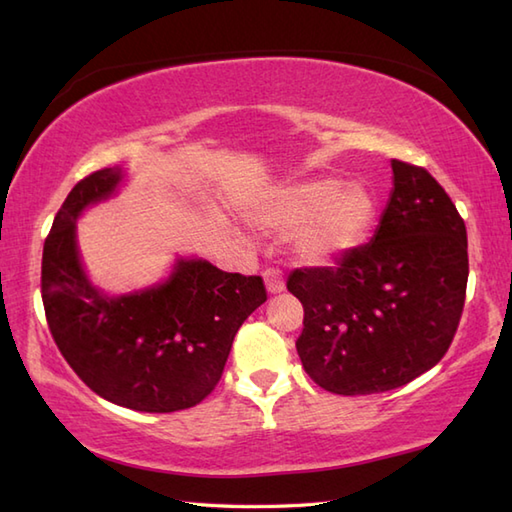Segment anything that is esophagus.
Listing matches in <instances>:
<instances>
[{"label": "esophagus", "instance_id": "34e87169", "mask_svg": "<svg viewBox=\"0 0 512 512\" xmlns=\"http://www.w3.org/2000/svg\"><path fill=\"white\" fill-rule=\"evenodd\" d=\"M262 275H264L266 288H268L270 295H277V292L284 290V275H281V270H277V268H266Z\"/></svg>", "mask_w": 512, "mask_h": 512}]
</instances>
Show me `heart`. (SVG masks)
I'll list each match as a JSON object with an SVG mask.
<instances>
[{
    "instance_id": "obj_1",
    "label": "heart",
    "mask_w": 512,
    "mask_h": 512,
    "mask_svg": "<svg viewBox=\"0 0 512 512\" xmlns=\"http://www.w3.org/2000/svg\"><path fill=\"white\" fill-rule=\"evenodd\" d=\"M376 217V200L365 184L310 180L277 191L257 213L266 228L301 226L297 250L306 262H328L365 239Z\"/></svg>"
}]
</instances>
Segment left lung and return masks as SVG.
I'll return each instance as SVG.
<instances>
[{"instance_id": "obj_1", "label": "left lung", "mask_w": 512, "mask_h": 512, "mask_svg": "<svg viewBox=\"0 0 512 512\" xmlns=\"http://www.w3.org/2000/svg\"><path fill=\"white\" fill-rule=\"evenodd\" d=\"M394 191L372 242L334 266L295 268L303 306L297 352L306 374L341 396L407 385L453 343L469 279L466 226L424 167L391 160Z\"/></svg>"}]
</instances>
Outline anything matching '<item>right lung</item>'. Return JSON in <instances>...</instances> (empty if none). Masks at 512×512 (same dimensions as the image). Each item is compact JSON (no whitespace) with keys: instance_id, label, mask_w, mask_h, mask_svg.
<instances>
[{"instance_id":"1","label":"right lung","mask_w":512,"mask_h":512,"mask_svg":"<svg viewBox=\"0 0 512 512\" xmlns=\"http://www.w3.org/2000/svg\"><path fill=\"white\" fill-rule=\"evenodd\" d=\"M118 182L116 167L90 173L54 215L41 259L48 328L94 394L147 413L189 409L220 383L237 330L268 299L264 279L182 259L162 286L105 299L83 273L74 220Z\"/></svg>"}]
</instances>
